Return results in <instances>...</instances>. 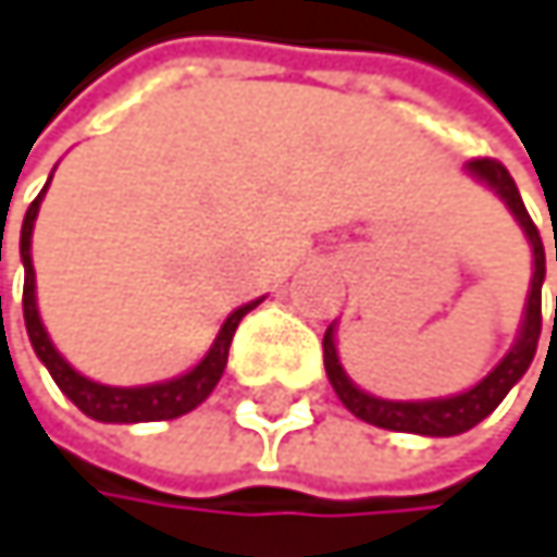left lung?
<instances>
[{"instance_id":"8db88e82","label":"left lung","mask_w":557,"mask_h":557,"mask_svg":"<svg viewBox=\"0 0 557 557\" xmlns=\"http://www.w3.org/2000/svg\"><path fill=\"white\" fill-rule=\"evenodd\" d=\"M466 171L482 181L485 187H492L505 208L511 211V218L519 221V227L525 231L529 244H532V257H535V273H532V287H529V300H525V317H522V330L519 339L511 343V349L495 363V370L488 376H482L472 389L456 393V396H443V399H416V403H399V399H380L367 389L356 386L336 352V323H330L326 336H323V367H326V380L333 386V393L339 396V403L370 425L380 429H393V432H416V435H459L469 432L472 425H479L485 416L495 412V406L508 396V389L525 376V370L535 360L539 349V336H542V284H545V247L539 237V227L532 224L525 201L519 187H515L511 174L505 171V164L492 161V158H475L466 164ZM555 260H557V240H555ZM557 326V313H555Z\"/></svg>"}]
</instances>
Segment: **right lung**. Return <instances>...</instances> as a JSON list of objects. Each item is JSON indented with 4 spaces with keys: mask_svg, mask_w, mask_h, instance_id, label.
Listing matches in <instances>:
<instances>
[{
    "mask_svg": "<svg viewBox=\"0 0 557 557\" xmlns=\"http://www.w3.org/2000/svg\"><path fill=\"white\" fill-rule=\"evenodd\" d=\"M49 187V184H46ZM46 187L42 194L35 197L25 211V221H22V237H18V253H22V267H25V287H22V313H25V330H28V339H32V349L38 360L46 363V370L52 373L55 386L91 419L98 422H161V419H177L190 409L201 406L214 386L221 383L224 376V367H227V349H231V339H234V330L237 323L263 300H253V304H244L237 307L218 339L211 343V349L205 352V360L190 367L187 373L174 376V380H164V383H151V386H104V383H95L88 376H82L65 356L55 349L52 336L46 333V323L38 317V304H35V267H32V227H35V218H38V205H42L46 197Z\"/></svg>",
    "mask_w": 557,
    "mask_h": 557,
    "instance_id": "right-lung-1",
    "label": "right lung"
}]
</instances>
